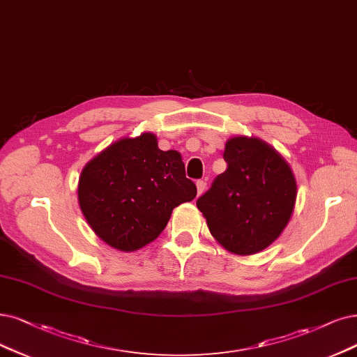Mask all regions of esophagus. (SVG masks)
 Wrapping results in <instances>:
<instances>
[{
  "mask_svg": "<svg viewBox=\"0 0 357 357\" xmlns=\"http://www.w3.org/2000/svg\"><path fill=\"white\" fill-rule=\"evenodd\" d=\"M206 185H207V182L204 179L197 181V192H199V195L203 194V191L206 190Z\"/></svg>",
  "mask_w": 357,
  "mask_h": 357,
  "instance_id": "34e87169",
  "label": "esophagus"
}]
</instances>
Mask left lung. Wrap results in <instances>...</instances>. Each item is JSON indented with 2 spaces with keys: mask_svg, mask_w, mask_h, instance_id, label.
Wrapping results in <instances>:
<instances>
[{
  "mask_svg": "<svg viewBox=\"0 0 357 357\" xmlns=\"http://www.w3.org/2000/svg\"><path fill=\"white\" fill-rule=\"evenodd\" d=\"M223 158L227 170L197 200V207L223 247L255 255L287 227L296 203V179L284 158L257 138L229 139Z\"/></svg>",
  "mask_w": 357,
  "mask_h": 357,
  "instance_id": "obj_1",
  "label": "left lung"
}]
</instances>
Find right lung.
<instances>
[{
    "mask_svg": "<svg viewBox=\"0 0 357 357\" xmlns=\"http://www.w3.org/2000/svg\"><path fill=\"white\" fill-rule=\"evenodd\" d=\"M195 195L181 154L162 151L153 134L112 144L84 167L77 187L92 231L122 252L155 240L172 210Z\"/></svg>",
    "mask_w": 357,
    "mask_h": 357,
    "instance_id": "right-lung-1",
    "label": "right lung"
}]
</instances>
